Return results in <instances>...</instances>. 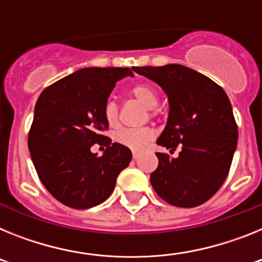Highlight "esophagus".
Masks as SVG:
<instances>
[{"label": "esophagus", "mask_w": 262, "mask_h": 262, "mask_svg": "<svg viewBox=\"0 0 262 262\" xmlns=\"http://www.w3.org/2000/svg\"><path fill=\"white\" fill-rule=\"evenodd\" d=\"M139 156H140V154H139V152H136V151H133V157H134V159H138Z\"/></svg>", "instance_id": "34e87169"}]
</instances>
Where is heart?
I'll return each instance as SVG.
<instances>
[{
  "label": "heart",
  "instance_id": "1",
  "mask_svg": "<svg viewBox=\"0 0 262 262\" xmlns=\"http://www.w3.org/2000/svg\"><path fill=\"white\" fill-rule=\"evenodd\" d=\"M131 96L135 97L139 102H142L147 108H151V115L154 117L157 103H159V93L152 85L138 84L129 90ZM103 119L107 126L115 127L118 123V106L114 101L108 99L102 110ZM154 129L144 127V128H122L117 131L114 140L120 145L133 149V151H142L148 145L154 138Z\"/></svg>",
  "mask_w": 262,
  "mask_h": 262
}]
</instances>
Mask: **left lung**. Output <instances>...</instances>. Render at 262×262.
<instances>
[{"label": "left lung", "mask_w": 262, "mask_h": 262, "mask_svg": "<svg viewBox=\"0 0 262 262\" xmlns=\"http://www.w3.org/2000/svg\"><path fill=\"white\" fill-rule=\"evenodd\" d=\"M134 71L163 88L169 117L157 144L181 152L172 159L156 154L151 174L157 195L177 207L209 201L226 181L237 145V124L226 92L205 75L180 64L135 67Z\"/></svg>", "instance_id": "obj_1"}]
</instances>
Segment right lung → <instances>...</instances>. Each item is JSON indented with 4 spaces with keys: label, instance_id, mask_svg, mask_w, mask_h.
Returning <instances> with one entry per match:
<instances>
[{
    "label": "right lung",
    "instance_id": "1",
    "mask_svg": "<svg viewBox=\"0 0 262 262\" xmlns=\"http://www.w3.org/2000/svg\"><path fill=\"white\" fill-rule=\"evenodd\" d=\"M129 68H84L53 82L39 96L29 149L39 180L62 205L85 210L111 195L117 177L133 159L129 148L103 135V106ZM107 146L102 157L90 152Z\"/></svg>",
    "mask_w": 262,
    "mask_h": 262
}]
</instances>
